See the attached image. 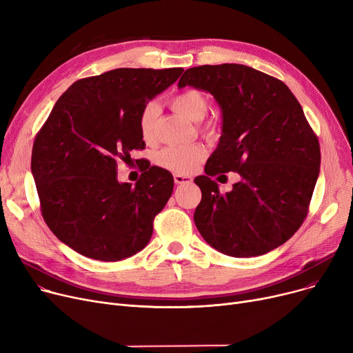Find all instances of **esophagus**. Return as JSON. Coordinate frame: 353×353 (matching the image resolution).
Listing matches in <instances>:
<instances>
[{
  "label": "esophagus",
  "mask_w": 353,
  "mask_h": 353,
  "mask_svg": "<svg viewBox=\"0 0 353 353\" xmlns=\"http://www.w3.org/2000/svg\"><path fill=\"white\" fill-rule=\"evenodd\" d=\"M174 181L176 184H184V183H190L192 177L188 174H174Z\"/></svg>",
  "instance_id": "obj_1"
}]
</instances>
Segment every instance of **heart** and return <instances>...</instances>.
I'll return each instance as SVG.
<instances>
[{
  "mask_svg": "<svg viewBox=\"0 0 353 353\" xmlns=\"http://www.w3.org/2000/svg\"><path fill=\"white\" fill-rule=\"evenodd\" d=\"M172 108L192 121H200L208 113V99L199 90L180 91L170 100ZM159 116V107L154 103L145 104L139 114V132L141 139L152 144L156 140V120ZM219 124L209 120L201 124V130L209 136L217 133ZM206 157V147L203 144L190 145H170L164 147L156 154V163L161 169L176 174H189L194 172L199 164Z\"/></svg>",
  "mask_w": 353,
  "mask_h": 353,
  "instance_id": "heart-1",
  "label": "heart"
}]
</instances>
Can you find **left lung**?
Wrapping results in <instances>:
<instances>
[{
    "label": "left lung",
    "mask_w": 353,
    "mask_h": 353,
    "mask_svg": "<svg viewBox=\"0 0 353 353\" xmlns=\"http://www.w3.org/2000/svg\"><path fill=\"white\" fill-rule=\"evenodd\" d=\"M206 90L223 113V133L206 176L194 179L201 201L194 212L200 234L233 257L265 254L298 232L319 176L321 147L289 87L242 64L199 65L179 87ZM237 171L243 181L220 194L211 177Z\"/></svg>",
    "instance_id": "left-lung-1"
}]
</instances>
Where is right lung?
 Here are the masks:
<instances>
[{
	"instance_id": "right-lung-1",
	"label": "right lung",
	"mask_w": 353,
	"mask_h": 353,
	"mask_svg": "<svg viewBox=\"0 0 353 353\" xmlns=\"http://www.w3.org/2000/svg\"><path fill=\"white\" fill-rule=\"evenodd\" d=\"M183 68H116L72 83L37 133L31 172L50 230L77 253L117 262L145 248L173 193L170 172L147 164L119 183L117 163L145 147L141 108Z\"/></svg>"
}]
</instances>
